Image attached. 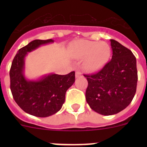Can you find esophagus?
Returning <instances> with one entry per match:
<instances>
[{"label":"esophagus","instance_id":"esophagus-1","mask_svg":"<svg viewBox=\"0 0 147 147\" xmlns=\"http://www.w3.org/2000/svg\"><path fill=\"white\" fill-rule=\"evenodd\" d=\"M80 76H82L81 72H80V71H76V77L79 78Z\"/></svg>","mask_w":147,"mask_h":147}]
</instances>
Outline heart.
<instances>
[{"instance_id": "heart-1", "label": "heart", "mask_w": 147, "mask_h": 147, "mask_svg": "<svg viewBox=\"0 0 147 147\" xmlns=\"http://www.w3.org/2000/svg\"><path fill=\"white\" fill-rule=\"evenodd\" d=\"M70 54L75 59H85L83 67L85 71L96 72L107 64L111 49L106 42L79 40L71 45Z\"/></svg>"}]
</instances>
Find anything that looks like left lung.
<instances>
[{
    "label": "left lung",
    "mask_w": 147,
    "mask_h": 147,
    "mask_svg": "<svg viewBox=\"0 0 147 147\" xmlns=\"http://www.w3.org/2000/svg\"><path fill=\"white\" fill-rule=\"evenodd\" d=\"M112 59L93 74H84L88 85L85 93L90 108L101 115L121 112L131 103L136 92V58L129 49L110 40Z\"/></svg>",
    "instance_id": "left-lung-1"
}]
</instances>
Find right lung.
Listing matches in <instances>:
<instances>
[{
  "label": "right lung",
  "instance_id": "add662e5",
  "mask_svg": "<svg viewBox=\"0 0 147 147\" xmlns=\"http://www.w3.org/2000/svg\"><path fill=\"white\" fill-rule=\"evenodd\" d=\"M53 42L51 39L32 41L19 49L10 68V89L15 102L23 111L37 117L57 113L64 104L67 90L75 82L74 71L66 75L51 74L37 81L27 80L24 76V59L28 52Z\"/></svg>",
  "mask_w": 147,
  "mask_h": 147
}]
</instances>
